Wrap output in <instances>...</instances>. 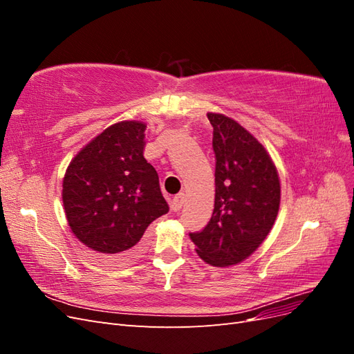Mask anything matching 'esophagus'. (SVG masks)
<instances>
[{
	"mask_svg": "<svg viewBox=\"0 0 354 354\" xmlns=\"http://www.w3.org/2000/svg\"><path fill=\"white\" fill-rule=\"evenodd\" d=\"M183 203H185V194H178L173 198V201H171V209L177 212L181 209V207H183Z\"/></svg>",
	"mask_w": 354,
	"mask_h": 354,
	"instance_id": "obj_1",
	"label": "esophagus"
}]
</instances>
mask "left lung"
Wrapping results in <instances>:
<instances>
[{"label": "left lung", "mask_w": 354, "mask_h": 354, "mask_svg": "<svg viewBox=\"0 0 354 354\" xmlns=\"http://www.w3.org/2000/svg\"><path fill=\"white\" fill-rule=\"evenodd\" d=\"M216 155L211 220L189 233L201 259L217 267L243 261L270 233L281 203L279 174L257 138L232 118L207 113Z\"/></svg>", "instance_id": "left-lung-1"}]
</instances>
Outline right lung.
I'll list each match as a JSON object with an SVG mask.
<instances>
[{
	"instance_id": "add662e5",
	"label": "right lung",
	"mask_w": 354,
	"mask_h": 354,
	"mask_svg": "<svg viewBox=\"0 0 354 354\" xmlns=\"http://www.w3.org/2000/svg\"><path fill=\"white\" fill-rule=\"evenodd\" d=\"M145 130L140 121L108 127L71 160L63 178L72 233L111 261L140 254L147 226L169 209L156 169L143 156Z\"/></svg>"
}]
</instances>
